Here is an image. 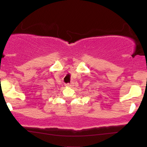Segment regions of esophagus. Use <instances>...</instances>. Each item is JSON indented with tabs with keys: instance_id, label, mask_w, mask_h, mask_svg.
<instances>
[{
	"instance_id": "34e87169",
	"label": "esophagus",
	"mask_w": 147,
	"mask_h": 147,
	"mask_svg": "<svg viewBox=\"0 0 147 147\" xmlns=\"http://www.w3.org/2000/svg\"><path fill=\"white\" fill-rule=\"evenodd\" d=\"M74 82H71L70 83H68V84H66V86H67V87H74Z\"/></svg>"
}]
</instances>
